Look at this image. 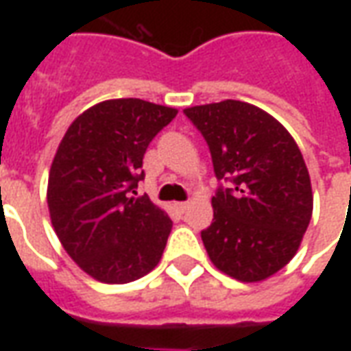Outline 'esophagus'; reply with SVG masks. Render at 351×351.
Masks as SVG:
<instances>
[{
    "label": "esophagus",
    "mask_w": 351,
    "mask_h": 351,
    "mask_svg": "<svg viewBox=\"0 0 351 351\" xmlns=\"http://www.w3.org/2000/svg\"><path fill=\"white\" fill-rule=\"evenodd\" d=\"M175 208L178 213H184L188 208V201H180V203H175Z\"/></svg>",
    "instance_id": "34e87169"
}]
</instances>
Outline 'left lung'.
I'll return each mask as SVG.
<instances>
[{
    "instance_id": "8db88e82",
    "label": "left lung",
    "mask_w": 351,
    "mask_h": 351,
    "mask_svg": "<svg viewBox=\"0 0 351 351\" xmlns=\"http://www.w3.org/2000/svg\"><path fill=\"white\" fill-rule=\"evenodd\" d=\"M184 114L205 137L218 186L213 223L201 231L208 258L241 282L289 263L312 218V186L287 130L250 103L226 99Z\"/></svg>"
}]
</instances>
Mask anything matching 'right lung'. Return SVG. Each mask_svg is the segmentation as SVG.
I'll return each instance as SVG.
<instances>
[{"mask_svg":"<svg viewBox=\"0 0 351 351\" xmlns=\"http://www.w3.org/2000/svg\"><path fill=\"white\" fill-rule=\"evenodd\" d=\"M176 108L110 99L69 125L49 176V210L60 243L80 269L105 284H128L160 263L173 221L137 195L143 158Z\"/></svg>","mask_w":351,"mask_h":351,"instance_id":"right-lung-1","label":"right lung"}]
</instances>
